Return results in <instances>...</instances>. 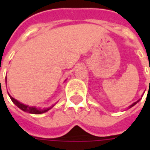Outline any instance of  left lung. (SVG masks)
I'll return each instance as SVG.
<instances>
[{
  "mask_svg": "<svg viewBox=\"0 0 150 150\" xmlns=\"http://www.w3.org/2000/svg\"><path fill=\"white\" fill-rule=\"evenodd\" d=\"M149 86H150V84H149ZM140 100H141V99H140V100H137V101H136L135 103H133V104H132V105H130V106H129V108H132V106H134V105H135V104H137V103H138V102H139V101H140Z\"/></svg>",
  "mask_w": 150,
  "mask_h": 150,
  "instance_id": "obj_1",
  "label": "left lung"
}]
</instances>
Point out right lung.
<instances>
[{
  "label": "right lung",
  "mask_w": 150,
  "mask_h": 150,
  "mask_svg": "<svg viewBox=\"0 0 150 150\" xmlns=\"http://www.w3.org/2000/svg\"><path fill=\"white\" fill-rule=\"evenodd\" d=\"M9 96V97L11 99V100L13 101V103L16 105V106H18L20 109H21L22 111H24L25 112H29L31 113V114H42V113H44L47 112L48 110H50L51 108L54 106L53 105L51 108H44V109H39V108H37L36 107H33V106H29V105H25V104H23L20 103L19 101H18L17 100H15L14 98H13L10 96V95L8 94Z\"/></svg>",
  "instance_id": "obj_1"
}]
</instances>
